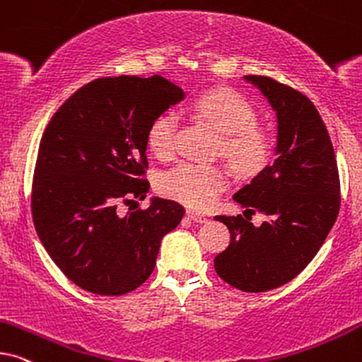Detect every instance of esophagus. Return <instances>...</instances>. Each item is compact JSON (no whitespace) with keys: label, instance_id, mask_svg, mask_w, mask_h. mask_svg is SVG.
Wrapping results in <instances>:
<instances>
[{"label":"esophagus","instance_id":"34e87169","mask_svg":"<svg viewBox=\"0 0 362 362\" xmlns=\"http://www.w3.org/2000/svg\"><path fill=\"white\" fill-rule=\"evenodd\" d=\"M186 214H187V218H189L191 221H194V223H206V221H208V218H206L204 214H201L194 209H187Z\"/></svg>","mask_w":362,"mask_h":362}]
</instances>
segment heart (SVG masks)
<instances>
[{
    "mask_svg": "<svg viewBox=\"0 0 362 362\" xmlns=\"http://www.w3.org/2000/svg\"><path fill=\"white\" fill-rule=\"evenodd\" d=\"M194 115L221 133L219 151L241 176H255L271 161L274 139L269 129L257 124L255 106L241 93L229 88H214L192 101ZM177 119L173 112L158 116L149 126L146 143L159 159L173 156L176 148ZM229 182L226 168L219 164L182 163L163 177V191L170 198L204 209Z\"/></svg>",
    "mask_w": 362,
    "mask_h": 362,
    "instance_id": "b5f03b06",
    "label": "heart"
}]
</instances>
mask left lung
I'll return each instance as SVG.
<instances>
[{
	"instance_id": "1",
	"label": "left lung",
	"mask_w": 362,
	"mask_h": 362,
	"mask_svg": "<svg viewBox=\"0 0 362 362\" xmlns=\"http://www.w3.org/2000/svg\"><path fill=\"white\" fill-rule=\"evenodd\" d=\"M278 115L276 159L233 196L244 216H216L231 239L214 257L224 283L244 293H264L294 279L317 255L334 226L341 182L334 148L316 106L298 89L250 74ZM261 212L259 228L247 216Z\"/></svg>"
}]
</instances>
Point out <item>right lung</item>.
<instances>
[{
    "mask_svg": "<svg viewBox=\"0 0 362 362\" xmlns=\"http://www.w3.org/2000/svg\"><path fill=\"white\" fill-rule=\"evenodd\" d=\"M185 98L166 78L116 76L84 84L61 105L37 149L31 214L40 241L63 274L100 296L131 293L151 276L164 234L185 208L153 198L146 209L118 213L144 199L146 134Z\"/></svg>",
    "mask_w": 362,
    "mask_h": 362,
    "instance_id": "obj_1",
    "label": "right lung"
}]
</instances>
